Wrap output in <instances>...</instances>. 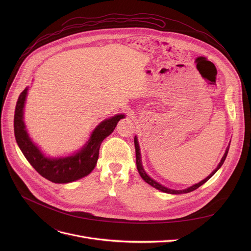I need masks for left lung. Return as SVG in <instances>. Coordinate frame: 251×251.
I'll return each instance as SVG.
<instances>
[{
  "instance_id": "obj_1",
  "label": "left lung",
  "mask_w": 251,
  "mask_h": 251,
  "mask_svg": "<svg viewBox=\"0 0 251 251\" xmlns=\"http://www.w3.org/2000/svg\"><path fill=\"white\" fill-rule=\"evenodd\" d=\"M134 143H135V150H136V165H137V170H138V172H139L141 177H142L143 180H144L147 184H149L150 186H152L153 188H155V189H157V190H159V191H161V192H163V193L172 194V195H180V194H187V193L193 192V191L197 190L198 188H200L201 185H203L205 182H207V181L209 180V178H210L214 174H216V173L220 170V168L223 166V164H224V162H225V160H226V156H227V153H228V150H229V145H230V141H229L228 146L226 147V152H225V154H224V156H223V158H222L220 164L218 165V167H217L216 169H214L205 178H203L202 181H201L200 183L195 184V185H193V186H191V187H189V188H187V189H185V190H172V189H169V188H167V187L161 185L160 183L156 182L155 180H153V178H152L150 176H148V174L145 172V170H144V168H143V165H142L140 146H139L137 136H135V138H134Z\"/></svg>"
}]
</instances>
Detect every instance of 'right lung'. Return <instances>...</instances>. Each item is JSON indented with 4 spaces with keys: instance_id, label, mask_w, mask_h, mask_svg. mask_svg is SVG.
Here are the masks:
<instances>
[{
    "instance_id": "1",
    "label": "right lung",
    "mask_w": 251,
    "mask_h": 251,
    "mask_svg": "<svg viewBox=\"0 0 251 251\" xmlns=\"http://www.w3.org/2000/svg\"><path fill=\"white\" fill-rule=\"evenodd\" d=\"M28 87L20 94L17 101L14 130L15 137L25 159L41 176L55 184H67L89 175L96 166L102 141L115 129L124 114H116L100 122L91 132L88 141L74 154L63 157H48L29 137L24 122V109Z\"/></svg>"
}]
</instances>
